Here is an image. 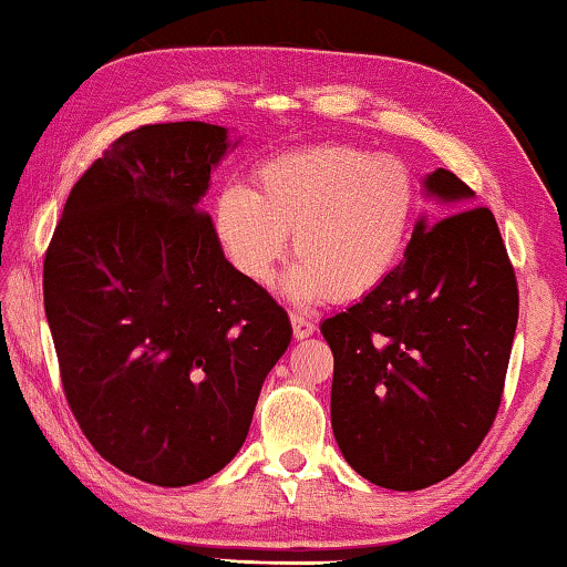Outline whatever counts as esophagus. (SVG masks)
<instances>
[{"mask_svg": "<svg viewBox=\"0 0 567 567\" xmlns=\"http://www.w3.org/2000/svg\"><path fill=\"white\" fill-rule=\"evenodd\" d=\"M291 327H293V338L297 340H307L315 334V322L303 315H291Z\"/></svg>", "mask_w": 567, "mask_h": 567, "instance_id": "34e87169", "label": "esophagus"}]
</instances>
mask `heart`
<instances>
[{"label": "heart", "mask_w": 567, "mask_h": 567, "mask_svg": "<svg viewBox=\"0 0 567 567\" xmlns=\"http://www.w3.org/2000/svg\"><path fill=\"white\" fill-rule=\"evenodd\" d=\"M414 204L412 176L399 158L319 145L260 163L252 192L225 186L215 204V235L237 274L266 284L291 233L299 258L281 278L286 299H360L404 258Z\"/></svg>", "instance_id": "b5f03b06"}]
</instances>
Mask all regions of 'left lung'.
Masks as SVG:
<instances>
[{
	"label": "left lung",
	"instance_id": "left-lung-1",
	"mask_svg": "<svg viewBox=\"0 0 567 567\" xmlns=\"http://www.w3.org/2000/svg\"><path fill=\"white\" fill-rule=\"evenodd\" d=\"M422 192L445 219H416L396 270L319 324L334 355L340 453L393 491L445 481L478 450L502 404L519 317L494 215L473 207L475 194L447 168L426 174Z\"/></svg>",
	"mask_w": 567,
	"mask_h": 567
}]
</instances>
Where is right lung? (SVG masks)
I'll return each instance as SVG.
<instances>
[{
	"instance_id": "add662e5",
	"label": "right lung",
	"mask_w": 567,
	"mask_h": 567,
	"mask_svg": "<svg viewBox=\"0 0 567 567\" xmlns=\"http://www.w3.org/2000/svg\"><path fill=\"white\" fill-rule=\"evenodd\" d=\"M240 137L145 125L71 188L43 266L65 399L96 453L163 488L223 471L248 437L289 315L237 274L202 212Z\"/></svg>"
}]
</instances>
